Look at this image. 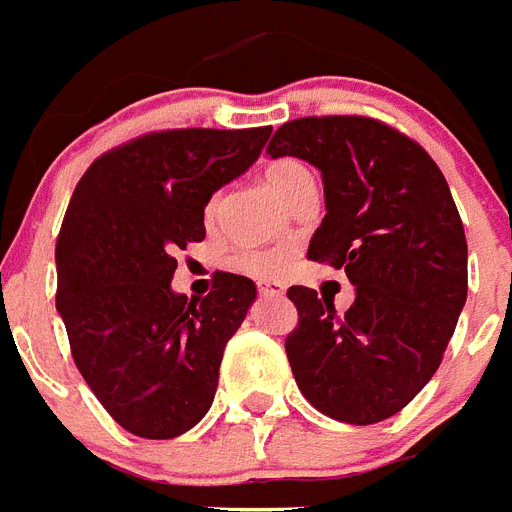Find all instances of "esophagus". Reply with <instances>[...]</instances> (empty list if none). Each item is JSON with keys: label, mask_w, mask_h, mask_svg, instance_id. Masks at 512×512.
<instances>
[{"label": "esophagus", "mask_w": 512, "mask_h": 512, "mask_svg": "<svg viewBox=\"0 0 512 512\" xmlns=\"http://www.w3.org/2000/svg\"><path fill=\"white\" fill-rule=\"evenodd\" d=\"M259 293L261 296H282L285 293V288H282L280 282H259Z\"/></svg>", "instance_id": "obj_1"}]
</instances>
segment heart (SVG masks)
Returning <instances> with one entry per match:
<instances>
[{
  "label": "heart",
  "instance_id": "b5f03b06",
  "mask_svg": "<svg viewBox=\"0 0 512 512\" xmlns=\"http://www.w3.org/2000/svg\"><path fill=\"white\" fill-rule=\"evenodd\" d=\"M264 182L277 198L290 206V200L298 198L301 192L314 187L312 171L306 169L304 163L296 161V158H280V161H272L264 169ZM216 200L211 203L208 211H214ZM290 264V251L285 248H275V251H240L235 256V267L243 269V272H251L256 277H272L280 275L282 269Z\"/></svg>",
  "mask_w": 512,
  "mask_h": 512
}]
</instances>
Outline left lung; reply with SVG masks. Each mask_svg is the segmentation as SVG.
Wrapping results in <instances>:
<instances>
[{
    "mask_svg": "<svg viewBox=\"0 0 512 512\" xmlns=\"http://www.w3.org/2000/svg\"><path fill=\"white\" fill-rule=\"evenodd\" d=\"M267 153L322 171L327 214L306 256L357 285L343 314L317 290L288 288L293 378L327 418L380 423L439 370L468 298V243L447 179L418 142L367 116L296 118Z\"/></svg>",
    "mask_w": 512,
    "mask_h": 512,
    "instance_id": "obj_1",
    "label": "left lung"
}]
</instances>
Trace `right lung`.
Segmentation results:
<instances>
[{"instance_id":"1","label":"right lung","mask_w":512,"mask_h":512,"mask_svg":"<svg viewBox=\"0 0 512 512\" xmlns=\"http://www.w3.org/2000/svg\"><path fill=\"white\" fill-rule=\"evenodd\" d=\"M269 134H142L102 153L73 190L55 245L57 312L87 386L134 436H182L214 402L224 346L256 285L216 272L208 296H179L174 256L206 237V203L259 158Z\"/></svg>"}]
</instances>
